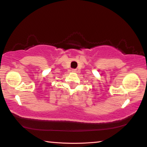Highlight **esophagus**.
Returning a JSON list of instances; mask_svg holds the SVG:
<instances>
[{
  "mask_svg": "<svg viewBox=\"0 0 147 147\" xmlns=\"http://www.w3.org/2000/svg\"><path fill=\"white\" fill-rule=\"evenodd\" d=\"M71 71L73 72V73H76V70L75 69H71Z\"/></svg>",
  "mask_w": 147,
  "mask_h": 147,
  "instance_id": "obj_1",
  "label": "esophagus"
}]
</instances>
